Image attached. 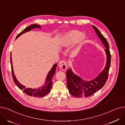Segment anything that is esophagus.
Segmentation results:
<instances>
[{
	"label": "esophagus",
	"instance_id": "34e87169",
	"mask_svg": "<svg viewBox=\"0 0 125 125\" xmlns=\"http://www.w3.org/2000/svg\"><path fill=\"white\" fill-rule=\"evenodd\" d=\"M59 66L60 69L62 70H65L67 68V62L64 60H61L59 62Z\"/></svg>",
	"mask_w": 125,
	"mask_h": 125
}]
</instances>
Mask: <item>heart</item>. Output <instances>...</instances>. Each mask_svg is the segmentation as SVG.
Wrapping results in <instances>:
<instances>
[{"label":"heart","instance_id":"1","mask_svg":"<svg viewBox=\"0 0 125 125\" xmlns=\"http://www.w3.org/2000/svg\"><path fill=\"white\" fill-rule=\"evenodd\" d=\"M83 34L80 31L73 30L67 32L63 37L62 44L64 47H69L76 43L78 41L82 43L86 41V37L83 36Z\"/></svg>","mask_w":125,"mask_h":125}]
</instances>
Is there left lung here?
Wrapping results in <instances>:
<instances>
[{"instance_id":"obj_1","label":"left lung","mask_w":125,"mask_h":125,"mask_svg":"<svg viewBox=\"0 0 125 125\" xmlns=\"http://www.w3.org/2000/svg\"><path fill=\"white\" fill-rule=\"evenodd\" d=\"M92 26L98 36L101 39L106 48L105 49L106 54V65L100 74L90 81H84L81 77L75 74L70 68V69L67 70V88L69 93L75 97H87L93 95L104 86L108 78L111 61L109 44L106 39L103 36L99 30L95 26L93 25Z\"/></svg>"}]
</instances>
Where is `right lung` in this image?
Wrapping results in <instances>:
<instances>
[{"label":"right lung","instance_id":"right-lung-1","mask_svg":"<svg viewBox=\"0 0 125 125\" xmlns=\"http://www.w3.org/2000/svg\"><path fill=\"white\" fill-rule=\"evenodd\" d=\"M33 28H39L41 29V26L37 24H32L30 25L28 27H27L25 29H24L17 36L16 39L19 37L21 35H22L24 33H25L26 32H28L31 29ZM10 64H11V74H12V79L14 80V83L15 84L18 86V87L21 89V90H23V92H24L25 94L27 95L30 96H33L36 97H42L43 96H44L47 94H48L51 90L52 86V78L53 77L54 75L55 74L56 67L57 66V64H55L53 65V66L52 67L51 70L49 71V73L47 76V78H46V81L45 83V84L41 87H39L37 89H31V88H26L25 86H23V85L21 84L16 79V77L14 74V70H13V67L12 65V61H11V56L10 54Z\"/></svg>","mask_w":125,"mask_h":125}]
</instances>
